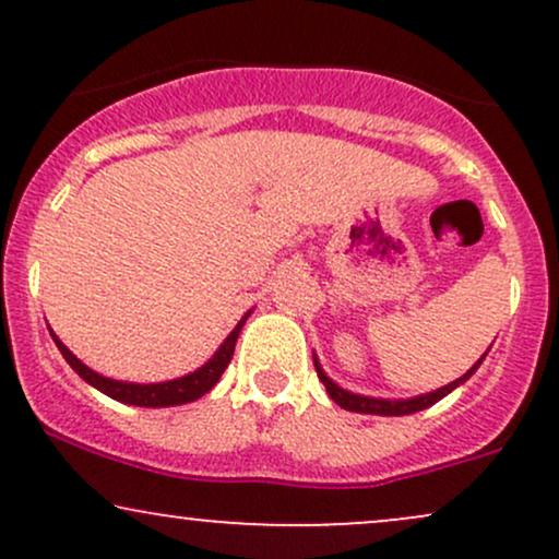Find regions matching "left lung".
I'll return each instance as SVG.
<instances>
[{"instance_id":"obj_1","label":"left lung","mask_w":559,"mask_h":559,"mask_svg":"<svg viewBox=\"0 0 559 559\" xmlns=\"http://www.w3.org/2000/svg\"><path fill=\"white\" fill-rule=\"evenodd\" d=\"M484 357H480V360L473 365V368L467 370L465 376H460L457 381L447 383V386H441V389H436V391H428V394L413 396V400H376V396L352 394V391L342 389V386H338V383H333L331 378L323 373V368H320V362H318L316 355H312V360H316L318 378H320V381H323L325 391H329V396L338 404V407L349 409V413H365V415H413V413H418V409H426V407H431V404H436L439 400H444L449 391H454V389L460 386V383H465L467 378L476 373L478 365L484 362Z\"/></svg>"}]
</instances>
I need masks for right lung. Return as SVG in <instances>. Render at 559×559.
Listing matches in <instances>:
<instances>
[{"label": "right lung", "instance_id": "1", "mask_svg": "<svg viewBox=\"0 0 559 559\" xmlns=\"http://www.w3.org/2000/svg\"><path fill=\"white\" fill-rule=\"evenodd\" d=\"M247 318H249V312L239 320V325L228 333V338L221 344V349H217L215 355L202 365V368H197L194 373H189L183 378H173V381H163V383H128V381H115V378H105V376L94 373L88 365H83L79 357H75L73 352H70L68 346L55 336V331H49V333H52L57 349L62 352V357H66L70 368H73L75 373L83 378V381L92 383L94 389H99L102 394L112 396V400H118L123 404H136V407H173V404H186V402L199 400V396L207 394V391L213 389L217 381H221L223 370L228 368L230 357H234L236 338H239V331H241V325L247 323Z\"/></svg>", "mask_w": 559, "mask_h": 559}]
</instances>
